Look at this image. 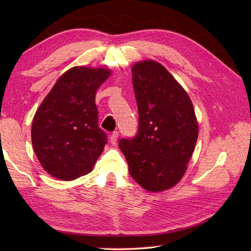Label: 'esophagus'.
I'll use <instances>...</instances> for the list:
<instances>
[{
	"mask_svg": "<svg viewBox=\"0 0 251 251\" xmlns=\"http://www.w3.org/2000/svg\"><path fill=\"white\" fill-rule=\"evenodd\" d=\"M117 138H119V132L117 131L112 132V135L110 136V142L112 143V145H115L117 141Z\"/></svg>",
	"mask_w": 251,
	"mask_h": 251,
	"instance_id": "1",
	"label": "esophagus"
}]
</instances>
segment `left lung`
I'll return each instance as SVG.
<instances>
[{
  "label": "left lung",
  "mask_w": 251,
  "mask_h": 251,
  "mask_svg": "<svg viewBox=\"0 0 251 251\" xmlns=\"http://www.w3.org/2000/svg\"><path fill=\"white\" fill-rule=\"evenodd\" d=\"M131 72L139 126L119 147L138 184L150 192L167 190L183 177L194 152L199 125L193 104L158 62H137Z\"/></svg>",
  "instance_id": "1"
}]
</instances>
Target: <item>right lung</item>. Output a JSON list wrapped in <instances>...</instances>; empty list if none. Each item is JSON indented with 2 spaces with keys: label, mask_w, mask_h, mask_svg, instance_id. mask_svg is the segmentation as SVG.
<instances>
[{
  "label": "right lung",
  "mask_w": 251,
  "mask_h": 251,
  "mask_svg": "<svg viewBox=\"0 0 251 251\" xmlns=\"http://www.w3.org/2000/svg\"><path fill=\"white\" fill-rule=\"evenodd\" d=\"M110 74L105 69L74 67L37 109L32 146L42 167L55 178L70 181L88 174L102 153L108 140L98 125L95 95Z\"/></svg>",
  "instance_id": "add662e5"
}]
</instances>
